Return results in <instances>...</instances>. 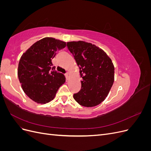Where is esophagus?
<instances>
[{
  "label": "esophagus",
  "mask_w": 151,
  "mask_h": 151,
  "mask_svg": "<svg viewBox=\"0 0 151 151\" xmlns=\"http://www.w3.org/2000/svg\"><path fill=\"white\" fill-rule=\"evenodd\" d=\"M65 76L66 77V79L68 80V79H69V74H68V72L66 73V74H65Z\"/></svg>",
  "instance_id": "esophagus-1"
}]
</instances>
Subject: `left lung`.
Wrapping results in <instances>:
<instances>
[{"mask_svg": "<svg viewBox=\"0 0 151 151\" xmlns=\"http://www.w3.org/2000/svg\"><path fill=\"white\" fill-rule=\"evenodd\" d=\"M79 67L81 89L74 98L81 106L93 107L106 99L114 83L115 67L103 50L83 41L67 42Z\"/></svg>", "mask_w": 151, "mask_h": 151, "instance_id": "obj_1", "label": "left lung"}]
</instances>
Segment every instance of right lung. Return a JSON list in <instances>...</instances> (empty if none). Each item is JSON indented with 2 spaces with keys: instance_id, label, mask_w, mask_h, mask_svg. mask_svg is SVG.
I'll use <instances>...</instances> for the list:
<instances>
[{
  "instance_id": "add662e5",
  "label": "right lung",
  "mask_w": 151,
  "mask_h": 151,
  "mask_svg": "<svg viewBox=\"0 0 151 151\" xmlns=\"http://www.w3.org/2000/svg\"><path fill=\"white\" fill-rule=\"evenodd\" d=\"M66 43L53 38H44L35 43L21 56L17 75L22 90L33 101L45 104L53 100L65 83L63 74L55 71L52 59Z\"/></svg>"
}]
</instances>
